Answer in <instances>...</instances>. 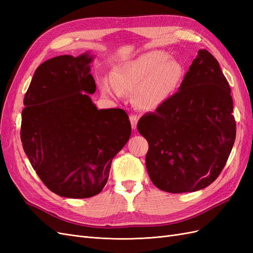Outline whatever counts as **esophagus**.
<instances>
[{
	"mask_svg": "<svg viewBox=\"0 0 253 253\" xmlns=\"http://www.w3.org/2000/svg\"><path fill=\"white\" fill-rule=\"evenodd\" d=\"M129 121H131L132 127H133L134 129H136V127H137V122H138V116H137V115L131 114V115H129Z\"/></svg>",
	"mask_w": 253,
	"mask_h": 253,
	"instance_id": "1",
	"label": "esophagus"
}]
</instances>
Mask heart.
Masks as SVG:
<instances>
[{"label":"heart","instance_id":"obj_1","mask_svg":"<svg viewBox=\"0 0 253 253\" xmlns=\"http://www.w3.org/2000/svg\"><path fill=\"white\" fill-rule=\"evenodd\" d=\"M183 77L179 61L171 59L165 51H150L120 66L113 81L103 79L105 94L135 91L136 105L142 110L157 109L177 89Z\"/></svg>","mask_w":253,"mask_h":253}]
</instances>
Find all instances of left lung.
Segmentation results:
<instances>
[{"instance_id": "left-lung-1", "label": "left lung", "mask_w": 253, "mask_h": 253, "mask_svg": "<svg viewBox=\"0 0 253 253\" xmlns=\"http://www.w3.org/2000/svg\"><path fill=\"white\" fill-rule=\"evenodd\" d=\"M178 89L137 125L149 142L150 178L169 193L211 185L224 169L236 134L230 86L208 50H198Z\"/></svg>"}]
</instances>
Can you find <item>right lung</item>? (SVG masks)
<instances>
[{"label": "right lung", "instance_id": "obj_1", "mask_svg": "<svg viewBox=\"0 0 253 253\" xmlns=\"http://www.w3.org/2000/svg\"><path fill=\"white\" fill-rule=\"evenodd\" d=\"M93 57L58 56L37 68L25 94L21 141L38 176L51 192L68 198L100 193L111 164L131 136L121 109L98 110Z\"/></svg>", "mask_w": 253, "mask_h": 253}]
</instances>
